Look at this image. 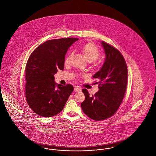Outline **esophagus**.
I'll return each mask as SVG.
<instances>
[{
    "mask_svg": "<svg viewBox=\"0 0 156 156\" xmlns=\"http://www.w3.org/2000/svg\"><path fill=\"white\" fill-rule=\"evenodd\" d=\"M81 90V89L78 87V86H75L74 87V91L76 92H80Z\"/></svg>",
    "mask_w": 156,
    "mask_h": 156,
    "instance_id": "1",
    "label": "esophagus"
}]
</instances>
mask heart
Masks as SVG:
<instances>
[{"label":"heart","instance_id":"obj_1","mask_svg":"<svg viewBox=\"0 0 156 156\" xmlns=\"http://www.w3.org/2000/svg\"><path fill=\"white\" fill-rule=\"evenodd\" d=\"M81 50L88 62H92L95 66H97L101 62V59L98 58L101 53L100 51L94 44H86L81 47ZM73 52H70L68 55L65 60V64L67 65L70 62V59L73 56Z\"/></svg>","mask_w":156,"mask_h":156}]
</instances>
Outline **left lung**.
Wrapping results in <instances>:
<instances>
[{"instance_id":"8db88e82","label":"left lung","mask_w":156,"mask_h":156,"mask_svg":"<svg viewBox=\"0 0 156 156\" xmlns=\"http://www.w3.org/2000/svg\"><path fill=\"white\" fill-rule=\"evenodd\" d=\"M106 59L93 78H98L99 90L92 97L83 89L84 101L81 106L84 113L95 121L112 117L119 108L126 90L128 69L122 54L112 45L103 41Z\"/></svg>"}]
</instances>
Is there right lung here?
<instances>
[{"label": "right lung", "mask_w": 156, "mask_h": 156, "mask_svg": "<svg viewBox=\"0 0 156 156\" xmlns=\"http://www.w3.org/2000/svg\"><path fill=\"white\" fill-rule=\"evenodd\" d=\"M78 40H48L30 55L25 66V97L30 108L38 115L51 117L59 114L72 93L73 86L57 84L54 75L58 69H64L67 51Z\"/></svg>", "instance_id": "right-lung-1"}]
</instances>
